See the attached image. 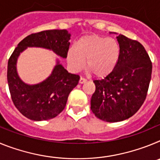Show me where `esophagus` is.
Returning a JSON list of instances; mask_svg holds the SVG:
<instances>
[{
  "instance_id": "1",
  "label": "esophagus",
  "mask_w": 160,
  "mask_h": 160,
  "mask_svg": "<svg viewBox=\"0 0 160 160\" xmlns=\"http://www.w3.org/2000/svg\"><path fill=\"white\" fill-rule=\"evenodd\" d=\"M85 82H87V79L85 78H82V77L80 78V79H79V83L82 84V83H85Z\"/></svg>"
}]
</instances>
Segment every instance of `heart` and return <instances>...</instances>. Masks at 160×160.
<instances>
[{
    "label": "heart",
    "mask_w": 160,
    "mask_h": 160,
    "mask_svg": "<svg viewBox=\"0 0 160 160\" xmlns=\"http://www.w3.org/2000/svg\"><path fill=\"white\" fill-rule=\"evenodd\" d=\"M120 56L117 41L98 35L85 37L79 40L75 49L68 52L67 60L74 71L82 69L84 61L89 72L98 78L109 75L116 66Z\"/></svg>",
    "instance_id": "b5f03b06"
}]
</instances>
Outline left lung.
<instances>
[{
	"mask_svg": "<svg viewBox=\"0 0 160 160\" xmlns=\"http://www.w3.org/2000/svg\"><path fill=\"white\" fill-rule=\"evenodd\" d=\"M120 56L116 66L103 79L94 80L95 91L90 109L97 118L109 122L128 119L146 99L152 78V62L140 42L117 37Z\"/></svg>",
	"mask_w": 160,
	"mask_h": 160,
	"instance_id": "8db88e82",
	"label": "left lung"
}]
</instances>
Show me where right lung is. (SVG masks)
I'll return each instance as SVG.
<instances>
[{
	"instance_id": "obj_1",
	"label": "right lung",
	"mask_w": 160,
	"mask_h": 160,
	"mask_svg": "<svg viewBox=\"0 0 160 160\" xmlns=\"http://www.w3.org/2000/svg\"><path fill=\"white\" fill-rule=\"evenodd\" d=\"M70 37L66 29H51L35 32L25 38L14 49L8 62L7 80L14 106L24 116L34 121L51 119L64 110L68 96L79 81V75L68 73L61 64L52 74L39 84L29 86L19 78L16 62L20 53L27 47L52 49L62 58L67 57Z\"/></svg>"
}]
</instances>
